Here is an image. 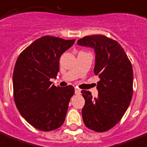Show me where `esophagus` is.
Listing matches in <instances>:
<instances>
[{"label":"esophagus","mask_w":147,"mask_h":147,"mask_svg":"<svg viewBox=\"0 0 147 147\" xmlns=\"http://www.w3.org/2000/svg\"><path fill=\"white\" fill-rule=\"evenodd\" d=\"M75 94L77 95H80L81 94V90L79 88H75Z\"/></svg>","instance_id":"1"}]
</instances>
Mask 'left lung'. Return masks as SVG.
Returning a JSON list of instances; mask_svg holds the SVG:
<instances>
[{
    "label": "left lung",
    "mask_w": 147,
    "mask_h": 147,
    "mask_svg": "<svg viewBox=\"0 0 147 147\" xmlns=\"http://www.w3.org/2000/svg\"><path fill=\"white\" fill-rule=\"evenodd\" d=\"M76 44L94 49V73L100 78L98 98H92L89 91H82L86 101L82 109V119L91 130L106 131L121 120L131 100V64L121 45L104 35L86 36Z\"/></svg>",
    "instance_id": "obj_1"
}]
</instances>
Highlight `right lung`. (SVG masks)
<instances>
[{"mask_svg": "<svg viewBox=\"0 0 147 147\" xmlns=\"http://www.w3.org/2000/svg\"><path fill=\"white\" fill-rule=\"evenodd\" d=\"M74 40L44 36L34 41L17 59L13 76L14 100L18 110L29 124L49 131L64 123L72 86L56 87L51 82L59 71V59Z\"/></svg>", "mask_w": 147, "mask_h": 147, "instance_id": "obj_1", "label": "right lung"}]
</instances>
